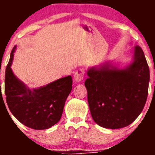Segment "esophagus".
Instances as JSON below:
<instances>
[{
	"instance_id": "1",
	"label": "esophagus",
	"mask_w": 155,
	"mask_h": 155,
	"mask_svg": "<svg viewBox=\"0 0 155 155\" xmlns=\"http://www.w3.org/2000/svg\"><path fill=\"white\" fill-rule=\"evenodd\" d=\"M84 74H85V72H84V69H79L78 71H77L74 74V78L75 81H81L84 79Z\"/></svg>"
}]
</instances>
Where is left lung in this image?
I'll return each instance as SVG.
<instances>
[{
    "instance_id": "obj_1",
    "label": "left lung",
    "mask_w": 155,
    "mask_h": 155,
    "mask_svg": "<svg viewBox=\"0 0 155 155\" xmlns=\"http://www.w3.org/2000/svg\"><path fill=\"white\" fill-rule=\"evenodd\" d=\"M87 74L84 85L87 102L92 119L98 126L120 129L137 118L147 101L150 81L149 67L141 48L134 47V61L124 69L104 64L90 68Z\"/></svg>"
}]
</instances>
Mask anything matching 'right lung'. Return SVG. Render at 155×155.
I'll use <instances>...</instances> for the list:
<instances>
[{"mask_svg": "<svg viewBox=\"0 0 155 155\" xmlns=\"http://www.w3.org/2000/svg\"><path fill=\"white\" fill-rule=\"evenodd\" d=\"M15 48L12 50L5 71V93L8 108L20 123L29 128H50L61 120L66 99L72 89L71 76L30 90L15 76L11 68Z\"/></svg>", "mask_w": 155, "mask_h": 155, "instance_id": "obj_1", "label": "right lung"}]
</instances>
